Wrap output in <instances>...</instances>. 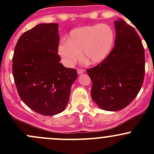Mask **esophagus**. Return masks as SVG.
<instances>
[{
    "label": "esophagus",
    "instance_id": "1",
    "mask_svg": "<svg viewBox=\"0 0 154 154\" xmlns=\"http://www.w3.org/2000/svg\"><path fill=\"white\" fill-rule=\"evenodd\" d=\"M84 72V69H82V68H78V69H77V73H78V74H81Z\"/></svg>",
    "mask_w": 154,
    "mask_h": 154
}]
</instances>
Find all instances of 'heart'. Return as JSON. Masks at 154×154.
<instances>
[{"instance_id":"1","label":"heart","mask_w":154,"mask_h":154,"mask_svg":"<svg viewBox=\"0 0 154 154\" xmlns=\"http://www.w3.org/2000/svg\"><path fill=\"white\" fill-rule=\"evenodd\" d=\"M114 29L107 24L87 25L72 29L58 47V53L66 66H72L81 57L88 63L103 61L115 44Z\"/></svg>"}]
</instances>
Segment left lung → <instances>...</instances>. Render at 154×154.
Wrapping results in <instances>:
<instances>
[{"label": "left lung", "mask_w": 154, "mask_h": 154, "mask_svg": "<svg viewBox=\"0 0 154 154\" xmlns=\"http://www.w3.org/2000/svg\"><path fill=\"white\" fill-rule=\"evenodd\" d=\"M115 46L100 64L88 68L91 95L100 108L118 111L137 96L144 78V50L134 27L121 19L115 22Z\"/></svg>", "instance_id": "8db88e82"}]
</instances>
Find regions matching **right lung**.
Segmentation results:
<instances>
[{"label":"right lung","instance_id":"1","mask_svg":"<svg viewBox=\"0 0 154 154\" xmlns=\"http://www.w3.org/2000/svg\"><path fill=\"white\" fill-rule=\"evenodd\" d=\"M59 42L58 24H38L20 36L12 57V74L20 97L43 116L64 110L77 77L76 69L60 63Z\"/></svg>","mask_w":154,"mask_h":154}]
</instances>
